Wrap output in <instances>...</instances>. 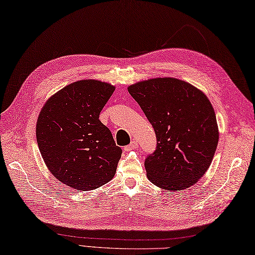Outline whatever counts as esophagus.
<instances>
[{
	"label": "esophagus",
	"mask_w": 255,
	"mask_h": 255,
	"mask_svg": "<svg viewBox=\"0 0 255 255\" xmlns=\"http://www.w3.org/2000/svg\"><path fill=\"white\" fill-rule=\"evenodd\" d=\"M137 147H138V142L136 141V140H133V141L131 142V144L124 147V150H126V151H129V150H132V149H135V148H137Z\"/></svg>",
	"instance_id": "esophagus-1"
}]
</instances>
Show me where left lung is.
<instances>
[{
  "mask_svg": "<svg viewBox=\"0 0 255 255\" xmlns=\"http://www.w3.org/2000/svg\"><path fill=\"white\" fill-rule=\"evenodd\" d=\"M157 136L145 160L147 177L171 192L196 184L212 162L219 142L214 109L206 94L185 81L157 78L129 85Z\"/></svg>",
  "mask_w": 255,
  "mask_h": 255,
  "instance_id": "left-lung-1",
  "label": "left lung"
}]
</instances>
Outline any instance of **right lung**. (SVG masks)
Masks as SVG:
<instances>
[{
	"label": "right lung",
	"mask_w": 255,
	"mask_h": 255,
	"mask_svg": "<svg viewBox=\"0 0 255 255\" xmlns=\"http://www.w3.org/2000/svg\"><path fill=\"white\" fill-rule=\"evenodd\" d=\"M115 86L81 80L48 99L36 122V141L48 170L67 186L92 190L114 178L122 149L99 114Z\"/></svg>",
	"instance_id": "1"
}]
</instances>
